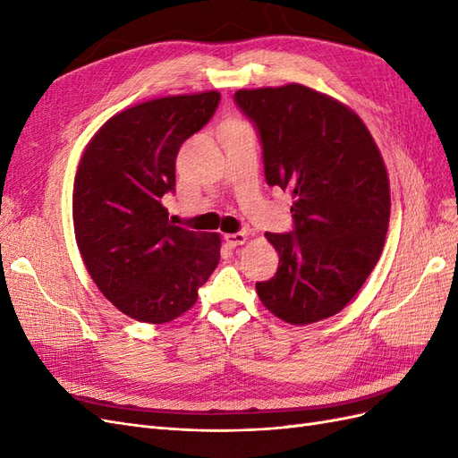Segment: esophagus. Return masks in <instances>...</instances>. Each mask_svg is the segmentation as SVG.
<instances>
[{"label":"esophagus","mask_w":458,"mask_h":458,"mask_svg":"<svg viewBox=\"0 0 458 458\" xmlns=\"http://www.w3.org/2000/svg\"><path fill=\"white\" fill-rule=\"evenodd\" d=\"M246 241H248V233H244V231L225 234V242H227V246H231V248L241 246V244H244Z\"/></svg>","instance_id":"obj_1"}]
</instances>
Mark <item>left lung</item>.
<instances>
[{"label":"left lung","mask_w":458,"mask_h":458,"mask_svg":"<svg viewBox=\"0 0 458 458\" xmlns=\"http://www.w3.org/2000/svg\"><path fill=\"white\" fill-rule=\"evenodd\" d=\"M259 131L269 185L293 195L294 233H266L279 269L256 293L275 317L311 325L342 311L377 266L390 224V179L365 122L301 84L239 89Z\"/></svg>","instance_id":"obj_1"}]
</instances>
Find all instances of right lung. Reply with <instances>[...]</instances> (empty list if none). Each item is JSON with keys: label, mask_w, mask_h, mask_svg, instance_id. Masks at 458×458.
<instances>
[{"label": "right lung", "mask_w": 458, "mask_h": 458, "mask_svg": "<svg viewBox=\"0 0 458 458\" xmlns=\"http://www.w3.org/2000/svg\"><path fill=\"white\" fill-rule=\"evenodd\" d=\"M219 91L168 95L120 110L86 145L72 219L84 266L106 300L135 321L162 325L195 306L219 263L221 237L168 221L179 147L212 118Z\"/></svg>", "instance_id": "obj_1"}]
</instances>
